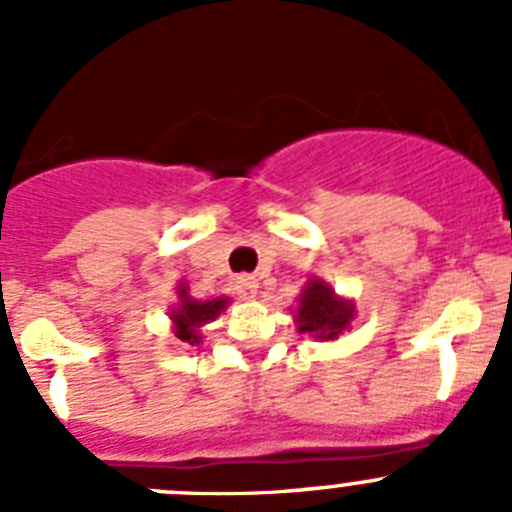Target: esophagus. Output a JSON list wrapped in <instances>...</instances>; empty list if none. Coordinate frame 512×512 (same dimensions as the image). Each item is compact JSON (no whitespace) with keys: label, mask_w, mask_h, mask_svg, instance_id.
I'll return each mask as SVG.
<instances>
[{"label":"esophagus","mask_w":512,"mask_h":512,"mask_svg":"<svg viewBox=\"0 0 512 512\" xmlns=\"http://www.w3.org/2000/svg\"><path fill=\"white\" fill-rule=\"evenodd\" d=\"M235 292H238L241 300H253V297L259 295V282L253 277H241L235 282Z\"/></svg>","instance_id":"obj_1"}]
</instances>
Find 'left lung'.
I'll return each mask as SVG.
<instances>
[{
  "label": "left lung",
  "mask_w": 512,
  "mask_h": 512,
  "mask_svg": "<svg viewBox=\"0 0 512 512\" xmlns=\"http://www.w3.org/2000/svg\"><path fill=\"white\" fill-rule=\"evenodd\" d=\"M297 330L307 333L315 341H336L341 333L351 328V320L356 318V305L348 297L336 295L325 279L312 277L300 292L295 312Z\"/></svg>",
  "instance_id": "obj_1"
}]
</instances>
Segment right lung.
<instances>
[{
  "mask_svg": "<svg viewBox=\"0 0 512 512\" xmlns=\"http://www.w3.org/2000/svg\"><path fill=\"white\" fill-rule=\"evenodd\" d=\"M230 305V297L220 295L212 300H194L187 284H176V302L169 310L171 330L182 343L197 346L202 341V328Z\"/></svg>",
  "mask_w": 512,
  "mask_h": 512,
  "instance_id": "obj_1",
  "label": "right lung"
}]
</instances>
